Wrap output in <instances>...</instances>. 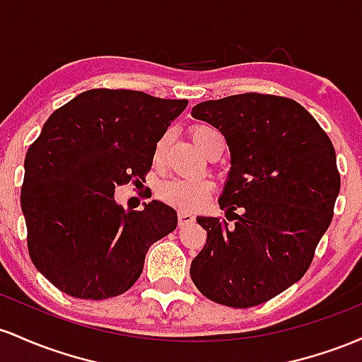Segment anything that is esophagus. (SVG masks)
Returning a JSON list of instances; mask_svg holds the SVG:
<instances>
[{
  "label": "esophagus",
  "instance_id": "esophagus-1",
  "mask_svg": "<svg viewBox=\"0 0 362 362\" xmlns=\"http://www.w3.org/2000/svg\"><path fill=\"white\" fill-rule=\"evenodd\" d=\"M177 221H180V226L189 224V222L194 221V215L192 212H188V210H180V214H177Z\"/></svg>",
  "mask_w": 362,
  "mask_h": 362
}]
</instances>
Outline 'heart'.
Here are the masks:
<instances>
[{
    "label": "heart",
    "mask_w": 362,
    "mask_h": 362,
    "mask_svg": "<svg viewBox=\"0 0 362 362\" xmlns=\"http://www.w3.org/2000/svg\"><path fill=\"white\" fill-rule=\"evenodd\" d=\"M168 135H164L157 141L156 152H153V159L160 160L164 156L165 144H168ZM215 138H222L221 133L212 127L206 124H198L193 128V140L194 144L200 147L203 152H206L210 144ZM210 192H212V182L206 180H185V177H169V180L160 181L157 185L156 193L162 202L169 203L173 206H180V209L197 210L200 209L203 203L206 202Z\"/></svg>",
    "instance_id": "heart-1"
}]
</instances>
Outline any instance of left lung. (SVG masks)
<instances>
[{
	"instance_id": "obj_1",
	"label": "left lung",
	"mask_w": 362,
	"mask_h": 362,
	"mask_svg": "<svg viewBox=\"0 0 362 362\" xmlns=\"http://www.w3.org/2000/svg\"><path fill=\"white\" fill-rule=\"evenodd\" d=\"M192 116L226 136L230 170L218 205L233 224L197 217L206 243L189 275L215 303L258 306L310 269L339 197L335 148L318 121L287 97L239 93L197 104Z\"/></svg>"
}]
</instances>
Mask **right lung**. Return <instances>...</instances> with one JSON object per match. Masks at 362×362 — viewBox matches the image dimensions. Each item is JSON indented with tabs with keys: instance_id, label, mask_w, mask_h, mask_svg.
Masks as SVG:
<instances>
[{
	"instance_id": "right-lung-1",
	"label": "right lung",
	"mask_w": 362,
	"mask_h": 362,
	"mask_svg": "<svg viewBox=\"0 0 362 362\" xmlns=\"http://www.w3.org/2000/svg\"><path fill=\"white\" fill-rule=\"evenodd\" d=\"M186 105L92 88L44 123L27 150L20 203L32 263L61 292L93 301L123 294L141 275L148 247L176 229L169 205L150 200L124 210L115 188L144 180L157 141Z\"/></svg>"
}]
</instances>
